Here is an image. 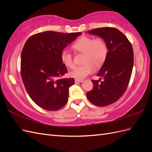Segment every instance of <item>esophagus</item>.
I'll use <instances>...</instances> for the list:
<instances>
[{
    "mask_svg": "<svg viewBox=\"0 0 152 152\" xmlns=\"http://www.w3.org/2000/svg\"><path fill=\"white\" fill-rule=\"evenodd\" d=\"M84 80H79V79H75V82L77 84V83H80V82H82Z\"/></svg>",
    "mask_w": 152,
    "mask_h": 152,
    "instance_id": "1",
    "label": "esophagus"
}]
</instances>
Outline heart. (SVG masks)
Wrapping results in <instances>:
<instances>
[{
  "mask_svg": "<svg viewBox=\"0 0 152 152\" xmlns=\"http://www.w3.org/2000/svg\"><path fill=\"white\" fill-rule=\"evenodd\" d=\"M73 48L78 53H84V65L75 67L70 72V75L76 79L81 80L95 72L96 67L103 65L108 55V47L105 41L101 39H94L91 37L83 36L78 39L73 45ZM61 60L66 66L74 67L73 55L67 50L61 54Z\"/></svg>",
  "mask_w": 152,
  "mask_h": 152,
  "instance_id": "heart-1",
  "label": "heart"
}]
</instances>
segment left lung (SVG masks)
<instances>
[{"mask_svg":"<svg viewBox=\"0 0 152 152\" xmlns=\"http://www.w3.org/2000/svg\"><path fill=\"white\" fill-rule=\"evenodd\" d=\"M102 38L108 47L107 59L97 75L103 80H93V89L87 92L90 102L98 107L111 104L125 93L131 79L134 54L131 42L123 33L113 27L87 31Z\"/></svg>","mask_w":152,"mask_h":152,"instance_id":"obj_1","label":"left lung"}]
</instances>
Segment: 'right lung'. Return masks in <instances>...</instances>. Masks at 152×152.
I'll use <instances>...</instances> for the list:
<instances>
[{"instance_id": "add662e5", "label": "right lung", "mask_w": 152, "mask_h": 152, "mask_svg": "<svg viewBox=\"0 0 152 152\" xmlns=\"http://www.w3.org/2000/svg\"><path fill=\"white\" fill-rule=\"evenodd\" d=\"M81 34L46 31L31 36L25 42L21 54V75L29 96L40 108L56 111L66 104L69 88L75 80L61 78L67 72L61 54Z\"/></svg>"}]
</instances>
